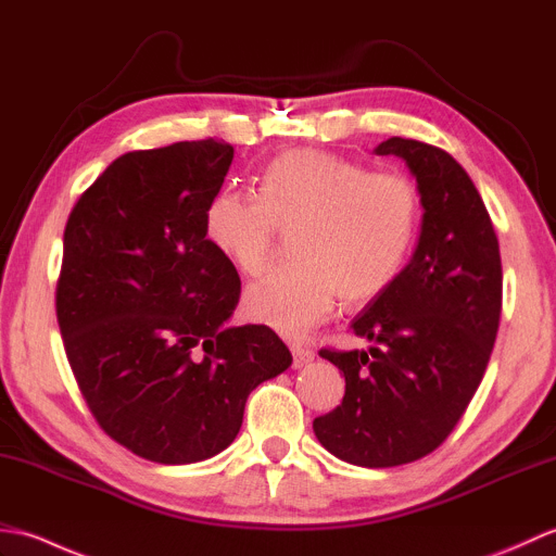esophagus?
Masks as SVG:
<instances>
[{
    "label": "esophagus",
    "instance_id": "esophagus-1",
    "mask_svg": "<svg viewBox=\"0 0 556 556\" xmlns=\"http://www.w3.org/2000/svg\"><path fill=\"white\" fill-rule=\"evenodd\" d=\"M291 353H293V368H303V365H308L315 358V353L303 346H291Z\"/></svg>",
    "mask_w": 556,
    "mask_h": 556
}]
</instances>
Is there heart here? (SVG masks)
Masks as SVG:
<instances>
[{
    "label": "heart",
    "instance_id": "obj_1",
    "mask_svg": "<svg viewBox=\"0 0 556 556\" xmlns=\"http://www.w3.org/2000/svg\"><path fill=\"white\" fill-rule=\"evenodd\" d=\"M422 200L401 172H368L334 152L299 148L271 160L260 195L222 188L205 207V236L243 275L275 257L293 231V263L245 291L251 320L289 339L325 323L341 296L368 303L404 271L416 245Z\"/></svg>",
    "mask_w": 556,
    "mask_h": 556
}]
</instances>
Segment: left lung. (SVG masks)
Segmentation results:
<instances>
[{
  "label": "left lung",
  "mask_w": 556,
  "mask_h": 556,
  "mask_svg": "<svg viewBox=\"0 0 556 556\" xmlns=\"http://www.w3.org/2000/svg\"><path fill=\"white\" fill-rule=\"evenodd\" d=\"M375 152L406 160L416 176L420 239L394 285L353 320L372 346L320 349L346 392L313 430L341 460L392 468L434 452L473 399L500 329L502 257L478 188L448 152L399 136Z\"/></svg>",
  "instance_id": "obj_1"
}]
</instances>
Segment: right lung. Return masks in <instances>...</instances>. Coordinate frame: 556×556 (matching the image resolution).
Wrapping results in <instances>:
<instances>
[{
  "label": "right lung",
  "instance_id": "1",
  "mask_svg": "<svg viewBox=\"0 0 556 556\" xmlns=\"http://www.w3.org/2000/svg\"><path fill=\"white\" fill-rule=\"evenodd\" d=\"M233 160L224 140L116 157L64 229L56 323L78 389L114 442L155 464L205 460L239 434L245 399L285 372L269 327H227L239 271L205 207Z\"/></svg>",
  "mask_w": 556,
  "mask_h": 556
}]
</instances>
